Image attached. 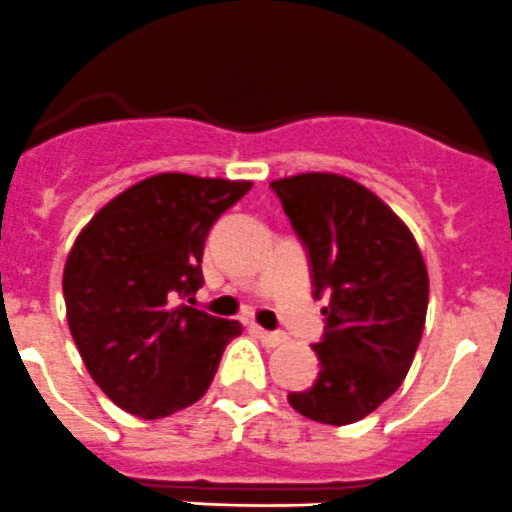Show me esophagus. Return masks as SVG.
<instances>
[{
    "instance_id": "esophagus-1",
    "label": "esophagus",
    "mask_w": 512,
    "mask_h": 512,
    "mask_svg": "<svg viewBox=\"0 0 512 512\" xmlns=\"http://www.w3.org/2000/svg\"><path fill=\"white\" fill-rule=\"evenodd\" d=\"M251 332L256 334V337H259L261 342L266 344V347H279V344L286 342L284 334H279V332H266V329H261V326H251Z\"/></svg>"
}]
</instances>
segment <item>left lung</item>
<instances>
[{
  "label": "left lung",
  "instance_id": "1",
  "mask_svg": "<svg viewBox=\"0 0 512 512\" xmlns=\"http://www.w3.org/2000/svg\"><path fill=\"white\" fill-rule=\"evenodd\" d=\"M306 248L324 337L319 377L289 405L321 425H352L399 389L427 316L425 261L410 228L372 191L334 173L271 183Z\"/></svg>",
  "mask_w": 512,
  "mask_h": 512
}]
</instances>
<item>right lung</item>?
<instances>
[{
    "instance_id": "add662e5",
    "label": "right lung",
    "mask_w": 512,
    "mask_h": 512,
    "mask_svg": "<svg viewBox=\"0 0 512 512\" xmlns=\"http://www.w3.org/2000/svg\"><path fill=\"white\" fill-rule=\"evenodd\" d=\"M248 191V180L160 173L77 236L62 276L67 324L90 377L130 415L158 420L198 402L241 334L238 321L178 299L203 286L208 233Z\"/></svg>"
}]
</instances>
